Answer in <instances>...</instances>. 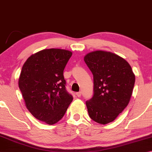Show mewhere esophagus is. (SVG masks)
Wrapping results in <instances>:
<instances>
[{
  "label": "esophagus",
  "instance_id": "1",
  "mask_svg": "<svg viewBox=\"0 0 152 152\" xmlns=\"http://www.w3.org/2000/svg\"><path fill=\"white\" fill-rule=\"evenodd\" d=\"M76 95H77V97H81V91H79V92H77L76 93Z\"/></svg>",
  "mask_w": 152,
  "mask_h": 152
}]
</instances>
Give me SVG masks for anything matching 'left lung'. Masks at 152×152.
Wrapping results in <instances>:
<instances>
[{"label":"left lung","mask_w":152,"mask_h":152,"mask_svg":"<svg viewBox=\"0 0 152 152\" xmlns=\"http://www.w3.org/2000/svg\"><path fill=\"white\" fill-rule=\"evenodd\" d=\"M94 75V94L87 101L90 118L100 124L112 122L129 102L135 75L124 58L111 52L95 50L84 57Z\"/></svg>","instance_id":"left-lung-1"}]
</instances>
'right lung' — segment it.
Wrapping results in <instances>:
<instances>
[{
  "label": "right lung",
  "instance_id": "add662e5",
  "mask_svg": "<svg viewBox=\"0 0 152 152\" xmlns=\"http://www.w3.org/2000/svg\"><path fill=\"white\" fill-rule=\"evenodd\" d=\"M71 55L65 49L40 50L26 59L20 72L18 87L26 108L36 119L49 125L61 120L73 101L63 76Z\"/></svg>",
  "mask_w": 152,
  "mask_h": 152
}]
</instances>
